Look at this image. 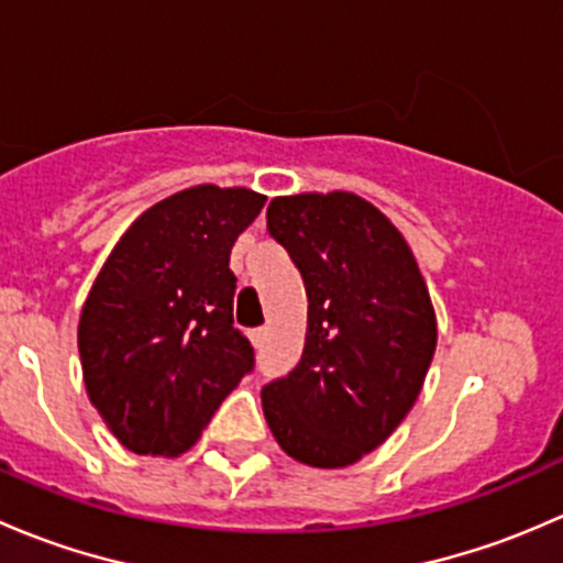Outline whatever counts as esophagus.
<instances>
[{
  "label": "esophagus",
  "instance_id": "34e87169",
  "mask_svg": "<svg viewBox=\"0 0 563 563\" xmlns=\"http://www.w3.org/2000/svg\"><path fill=\"white\" fill-rule=\"evenodd\" d=\"M250 340H253L255 349H261V345H264V340H266V329L264 327L253 329V332H250Z\"/></svg>",
  "mask_w": 563,
  "mask_h": 563
}]
</instances>
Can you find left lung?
Segmentation results:
<instances>
[{
	"instance_id": "1",
	"label": "left lung",
	"mask_w": 563,
	"mask_h": 563,
	"mask_svg": "<svg viewBox=\"0 0 563 563\" xmlns=\"http://www.w3.org/2000/svg\"><path fill=\"white\" fill-rule=\"evenodd\" d=\"M266 231L308 291L299 365L261 389L286 455L343 468L382 446L417 402L435 354V313L411 247L354 192L277 196Z\"/></svg>"
}]
</instances>
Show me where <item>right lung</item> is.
<instances>
[{"mask_svg": "<svg viewBox=\"0 0 563 563\" xmlns=\"http://www.w3.org/2000/svg\"><path fill=\"white\" fill-rule=\"evenodd\" d=\"M264 201L247 187H187L146 209L106 258L81 308L78 354L89 400L135 455L190 450L253 371L229 258Z\"/></svg>", "mask_w": 563, "mask_h": 563, "instance_id": "obj_1", "label": "right lung"}]
</instances>
